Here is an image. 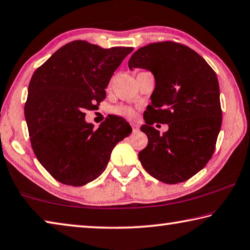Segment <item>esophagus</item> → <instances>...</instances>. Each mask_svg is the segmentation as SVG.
Listing matches in <instances>:
<instances>
[{
	"label": "esophagus",
	"instance_id": "34e87169",
	"mask_svg": "<svg viewBox=\"0 0 250 250\" xmlns=\"http://www.w3.org/2000/svg\"><path fill=\"white\" fill-rule=\"evenodd\" d=\"M131 125H132L133 131H138V130H139V125H138L137 124H132Z\"/></svg>",
	"mask_w": 250,
	"mask_h": 250
}]
</instances>
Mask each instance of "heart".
<instances>
[{
	"instance_id": "1",
	"label": "heart",
	"mask_w": 250,
	"mask_h": 250,
	"mask_svg": "<svg viewBox=\"0 0 250 250\" xmlns=\"http://www.w3.org/2000/svg\"><path fill=\"white\" fill-rule=\"evenodd\" d=\"M112 112L121 118H125V119H133L137 115L135 110L129 107V105H118V107L113 108Z\"/></svg>"
}]
</instances>
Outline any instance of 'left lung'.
<instances>
[{
  "label": "left lung",
  "instance_id": "1",
  "mask_svg": "<svg viewBox=\"0 0 250 250\" xmlns=\"http://www.w3.org/2000/svg\"><path fill=\"white\" fill-rule=\"evenodd\" d=\"M128 65L151 71L155 79L141 125L149 140L139 152L142 167L163 183L188 180L210 160L221 131L216 74L196 52L173 42L141 47ZM155 122L167 123L169 130L160 135L151 126Z\"/></svg>",
  "mask_w": 250,
  "mask_h": 250
}]
</instances>
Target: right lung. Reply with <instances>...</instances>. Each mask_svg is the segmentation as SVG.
I'll return each mask as SVG.
<instances>
[{
  "label": "right lung",
  "mask_w": 250,
  "mask_h": 250,
  "mask_svg": "<svg viewBox=\"0 0 250 250\" xmlns=\"http://www.w3.org/2000/svg\"><path fill=\"white\" fill-rule=\"evenodd\" d=\"M132 50L75 41L33 74L25 104L32 147L61 183L82 186L96 180L113 147L132 132L129 122L118 116H109L98 129L84 120V111L105 98L113 73Z\"/></svg>",
  "instance_id": "1"
}]
</instances>
